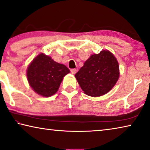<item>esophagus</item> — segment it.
<instances>
[{"label": "esophagus", "instance_id": "obj_1", "mask_svg": "<svg viewBox=\"0 0 150 150\" xmlns=\"http://www.w3.org/2000/svg\"><path fill=\"white\" fill-rule=\"evenodd\" d=\"M70 72L72 74H75L76 73V69H75V68H74V69H71Z\"/></svg>", "mask_w": 150, "mask_h": 150}]
</instances>
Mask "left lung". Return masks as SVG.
<instances>
[{"label": "left lung", "mask_w": 150, "mask_h": 150, "mask_svg": "<svg viewBox=\"0 0 150 150\" xmlns=\"http://www.w3.org/2000/svg\"><path fill=\"white\" fill-rule=\"evenodd\" d=\"M119 76L116 58L109 51L102 50L90 56L75 77L86 94L98 97L108 92L116 84Z\"/></svg>", "instance_id": "obj_1"}]
</instances>
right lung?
I'll list each match as a JSON object with an SVG mask.
<instances>
[{"mask_svg":"<svg viewBox=\"0 0 150 150\" xmlns=\"http://www.w3.org/2000/svg\"><path fill=\"white\" fill-rule=\"evenodd\" d=\"M70 70L66 66L40 54L27 69V78L34 91L42 96H51L58 91L63 77Z\"/></svg>","mask_w":150,"mask_h":150,"instance_id":"1","label":"right lung"}]
</instances>
